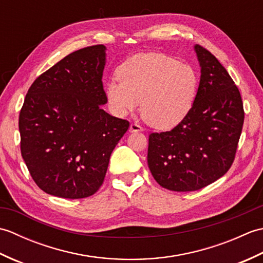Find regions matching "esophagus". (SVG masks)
<instances>
[{
	"instance_id": "obj_1",
	"label": "esophagus",
	"mask_w": 263,
	"mask_h": 263,
	"mask_svg": "<svg viewBox=\"0 0 263 263\" xmlns=\"http://www.w3.org/2000/svg\"><path fill=\"white\" fill-rule=\"evenodd\" d=\"M128 131H130V132H141L142 127L140 125L136 124V123H131L130 127H128Z\"/></svg>"
}]
</instances>
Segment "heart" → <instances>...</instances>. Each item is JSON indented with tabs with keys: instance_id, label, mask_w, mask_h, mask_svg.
Here are the masks:
<instances>
[{
	"instance_id": "heart-1",
	"label": "heart",
	"mask_w": 263,
	"mask_h": 263,
	"mask_svg": "<svg viewBox=\"0 0 263 263\" xmlns=\"http://www.w3.org/2000/svg\"><path fill=\"white\" fill-rule=\"evenodd\" d=\"M119 80L106 86L111 113L124 117L141 111L150 125L170 130L185 119L198 91V77L187 64L163 53H141L123 63L117 70Z\"/></svg>"
}]
</instances>
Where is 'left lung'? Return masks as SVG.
<instances>
[{"instance_id":"8db88e82","label":"left lung","mask_w":263,"mask_h":263,"mask_svg":"<svg viewBox=\"0 0 263 263\" xmlns=\"http://www.w3.org/2000/svg\"><path fill=\"white\" fill-rule=\"evenodd\" d=\"M200 82L191 110L173 130L152 133L148 166L160 186L189 192L230 170L244 122L241 93L214 55L194 45Z\"/></svg>"}]
</instances>
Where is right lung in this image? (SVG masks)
<instances>
[{"label": "right lung", "mask_w": 263, "mask_h": 263, "mask_svg": "<svg viewBox=\"0 0 263 263\" xmlns=\"http://www.w3.org/2000/svg\"><path fill=\"white\" fill-rule=\"evenodd\" d=\"M106 47L66 55L33 81L19 116L21 155L37 185L64 199L102 186L128 122L109 115L103 88Z\"/></svg>", "instance_id": "obj_1"}]
</instances>
